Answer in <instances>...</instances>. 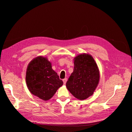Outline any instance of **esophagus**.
I'll list each match as a JSON object with an SVG mask.
<instances>
[{"label":"esophagus","mask_w":132,"mask_h":132,"mask_svg":"<svg viewBox=\"0 0 132 132\" xmlns=\"http://www.w3.org/2000/svg\"><path fill=\"white\" fill-rule=\"evenodd\" d=\"M63 81L64 84L65 85V84H66V82H67V78L64 79L63 80Z\"/></svg>","instance_id":"1"}]
</instances>
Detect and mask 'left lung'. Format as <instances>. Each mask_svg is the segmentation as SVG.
<instances>
[{"label": "left lung", "mask_w": 132, "mask_h": 132, "mask_svg": "<svg viewBox=\"0 0 132 132\" xmlns=\"http://www.w3.org/2000/svg\"><path fill=\"white\" fill-rule=\"evenodd\" d=\"M74 70L66 83L67 89L74 96L84 100L93 95L99 83L100 71L94 58L81 53L74 58Z\"/></svg>", "instance_id": "8db88e82"}]
</instances>
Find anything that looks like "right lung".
I'll return each instance as SVG.
<instances>
[{
    "label": "right lung",
    "instance_id": "obj_1",
    "mask_svg": "<svg viewBox=\"0 0 132 132\" xmlns=\"http://www.w3.org/2000/svg\"><path fill=\"white\" fill-rule=\"evenodd\" d=\"M26 82L30 93L43 101L50 100L63 84L51 62L42 55L34 58L28 64Z\"/></svg>",
    "mask_w": 132,
    "mask_h": 132
}]
</instances>
